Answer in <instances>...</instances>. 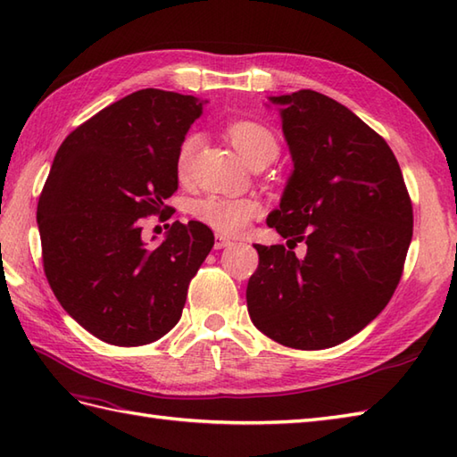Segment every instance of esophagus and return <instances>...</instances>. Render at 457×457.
Listing matches in <instances>:
<instances>
[{
  "label": "esophagus",
  "mask_w": 457,
  "mask_h": 457,
  "mask_svg": "<svg viewBox=\"0 0 457 457\" xmlns=\"http://www.w3.org/2000/svg\"><path fill=\"white\" fill-rule=\"evenodd\" d=\"M231 244H234V241H231L229 237L218 234V236H216V241H213V247H216V249H223V247H228V245H231Z\"/></svg>",
  "instance_id": "obj_1"
}]
</instances>
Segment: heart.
I'll list each match as a JSON object with an SVG mask.
<instances>
[{
    "label": "heart",
    "instance_id": "1",
    "mask_svg": "<svg viewBox=\"0 0 457 457\" xmlns=\"http://www.w3.org/2000/svg\"><path fill=\"white\" fill-rule=\"evenodd\" d=\"M228 135L237 151L253 162L261 157H277L278 143L267 125L253 120H236L228 125ZM198 133H188L177 153V172L184 179L190 172L194 153L198 147ZM261 213V202L253 196H226L208 194L192 204V216L204 226L220 231L223 236H239Z\"/></svg>",
    "mask_w": 457,
    "mask_h": 457
}]
</instances>
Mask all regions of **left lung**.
<instances>
[{"instance_id":"left-lung-1","label":"left lung","mask_w":457,"mask_h":457,"mask_svg":"<svg viewBox=\"0 0 457 457\" xmlns=\"http://www.w3.org/2000/svg\"><path fill=\"white\" fill-rule=\"evenodd\" d=\"M293 174L267 226L290 244L255 245L247 283L257 329L295 349L345 342L375 320L399 285L412 204L389 145L345 105L314 90L270 96Z\"/></svg>"}]
</instances>
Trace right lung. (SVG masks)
Here are the masks:
<instances>
[{"mask_svg":"<svg viewBox=\"0 0 457 457\" xmlns=\"http://www.w3.org/2000/svg\"><path fill=\"white\" fill-rule=\"evenodd\" d=\"M202 105L177 92H133L54 154L37 206L45 275L66 312L105 344L145 345L170 332L213 247L200 221H174L159 245L141 237V218L169 210L177 153Z\"/></svg>","mask_w":457,"mask_h":457,"instance_id":"add662e5","label":"right lung"}]
</instances>
